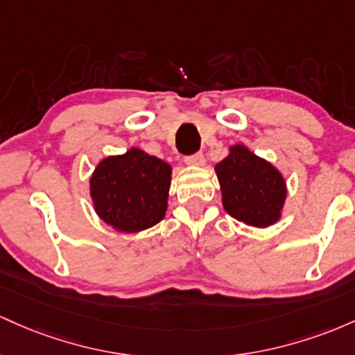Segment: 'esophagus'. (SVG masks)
<instances>
[{"instance_id":"1","label":"esophagus","mask_w":355,"mask_h":355,"mask_svg":"<svg viewBox=\"0 0 355 355\" xmlns=\"http://www.w3.org/2000/svg\"><path fill=\"white\" fill-rule=\"evenodd\" d=\"M184 162L191 167H201L205 166V156H202V154H194V156L186 157Z\"/></svg>"}]
</instances>
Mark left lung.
Listing matches in <instances>:
<instances>
[{
    "mask_svg": "<svg viewBox=\"0 0 355 355\" xmlns=\"http://www.w3.org/2000/svg\"><path fill=\"white\" fill-rule=\"evenodd\" d=\"M214 173L230 216L253 228H268L282 220L288 191L284 174L272 162L246 146L234 144L214 166Z\"/></svg>",
    "mask_w": 355,
    "mask_h": 355,
    "instance_id": "obj_1",
    "label": "left lung"
}]
</instances>
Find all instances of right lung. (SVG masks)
Listing matches in <instances>:
<instances>
[{
  "instance_id": "add662e5",
  "label": "right lung",
  "mask_w": 355,
  "mask_h": 355,
  "mask_svg": "<svg viewBox=\"0 0 355 355\" xmlns=\"http://www.w3.org/2000/svg\"><path fill=\"white\" fill-rule=\"evenodd\" d=\"M173 167L139 147L107 156L89 181L95 214L119 233H139L164 220Z\"/></svg>"
}]
</instances>
